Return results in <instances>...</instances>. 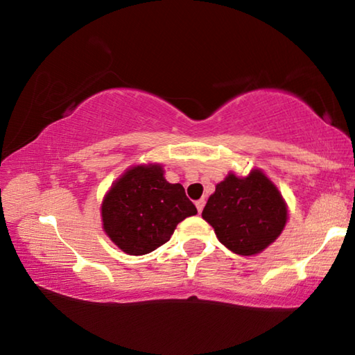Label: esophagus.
Wrapping results in <instances>:
<instances>
[{
  "label": "esophagus",
  "mask_w": 355,
  "mask_h": 355,
  "mask_svg": "<svg viewBox=\"0 0 355 355\" xmlns=\"http://www.w3.org/2000/svg\"><path fill=\"white\" fill-rule=\"evenodd\" d=\"M196 207H197V211L202 213L203 207H205V199H200V200H197V202H196Z\"/></svg>",
  "instance_id": "34e87169"
}]
</instances>
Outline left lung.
Returning <instances> with one entry per match:
<instances>
[{
  "instance_id": "1",
  "label": "left lung",
  "mask_w": 355,
  "mask_h": 355,
  "mask_svg": "<svg viewBox=\"0 0 355 355\" xmlns=\"http://www.w3.org/2000/svg\"><path fill=\"white\" fill-rule=\"evenodd\" d=\"M202 218L228 250L248 257L260 254L279 238L288 209L271 180L254 169L243 178L228 173L209 196Z\"/></svg>"
}]
</instances>
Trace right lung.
Instances as JSON below:
<instances>
[{"label":"right lung","instance_id":"add662e5","mask_svg":"<svg viewBox=\"0 0 355 355\" xmlns=\"http://www.w3.org/2000/svg\"><path fill=\"white\" fill-rule=\"evenodd\" d=\"M197 214L184 188L164 178L163 166H135L111 186L101 203L103 228L130 255H146L167 243L183 219Z\"/></svg>","mask_w":355,"mask_h":355}]
</instances>
